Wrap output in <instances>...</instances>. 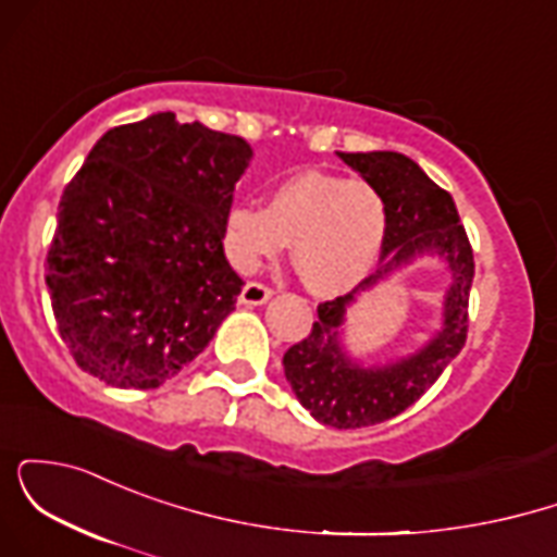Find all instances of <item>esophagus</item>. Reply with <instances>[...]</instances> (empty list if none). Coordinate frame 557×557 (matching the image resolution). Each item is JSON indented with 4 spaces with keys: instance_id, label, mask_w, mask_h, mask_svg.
I'll return each mask as SVG.
<instances>
[{
    "instance_id": "34e87169",
    "label": "esophagus",
    "mask_w": 557,
    "mask_h": 557,
    "mask_svg": "<svg viewBox=\"0 0 557 557\" xmlns=\"http://www.w3.org/2000/svg\"><path fill=\"white\" fill-rule=\"evenodd\" d=\"M272 298V290L261 283H246L240 290V304L243 306H261Z\"/></svg>"
}]
</instances>
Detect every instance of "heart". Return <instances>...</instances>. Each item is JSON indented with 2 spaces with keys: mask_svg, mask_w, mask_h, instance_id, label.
<instances>
[{
  "mask_svg": "<svg viewBox=\"0 0 557 557\" xmlns=\"http://www.w3.org/2000/svg\"><path fill=\"white\" fill-rule=\"evenodd\" d=\"M385 227V201L372 183L300 170L274 185L267 209H230L222 248L240 272H251L290 240L304 285L319 296H341L372 272Z\"/></svg>",
  "mask_w": 557,
  "mask_h": 557,
  "instance_id": "heart-1",
  "label": "heart"
}]
</instances>
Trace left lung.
I'll list each match as a JSON object with an SVG mask.
<instances>
[{"mask_svg":"<svg viewBox=\"0 0 557 557\" xmlns=\"http://www.w3.org/2000/svg\"><path fill=\"white\" fill-rule=\"evenodd\" d=\"M337 157L372 183L385 201L382 264L354 293L319 306L314 327L306 341L287 350L283 363L285 380L311 417L335 430H356L413 406L461 354L469 330L474 253L453 196L411 157L398 151H337ZM424 258L440 260L448 277L441 327L408 355L363 362L344 343L347 311L376 284Z\"/></svg>","mask_w":557,"mask_h":557,"instance_id":"1","label":"left lung"}]
</instances>
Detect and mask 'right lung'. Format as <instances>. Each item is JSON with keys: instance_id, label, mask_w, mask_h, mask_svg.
Masks as SVG:
<instances>
[{"instance_id": "obj_1", "label": "right lung", "mask_w": 557, "mask_h": 557, "mask_svg": "<svg viewBox=\"0 0 557 557\" xmlns=\"http://www.w3.org/2000/svg\"><path fill=\"white\" fill-rule=\"evenodd\" d=\"M251 157L246 138L175 112L96 140L47 257L57 327L83 372L151 389L207 348L243 287L222 227Z\"/></svg>"}]
</instances>
